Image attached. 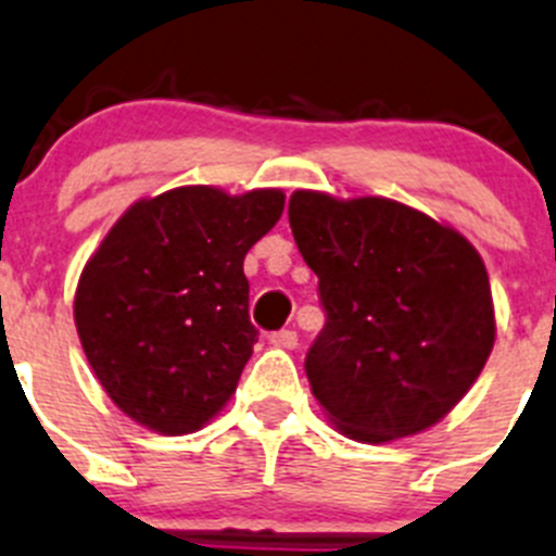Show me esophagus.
Wrapping results in <instances>:
<instances>
[{
	"instance_id": "obj_1",
	"label": "esophagus",
	"mask_w": 556,
	"mask_h": 556,
	"mask_svg": "<svg viewBox=\"0 0 556 556\" xmlns=\"http://www.w3.org/2000/svg\"><path fill=\"white\" fill-rule=\"evenodd\" d=\"M271 345H277V349H285V351H293L295 345H299V334H295L293 329H282V331H274L271 337Z\"/></svg>"
}]
</instances>
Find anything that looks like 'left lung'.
<instances>
[{
    "mask_svg": "<svg viewBox=\"0 0 556 556\" xmlns=\"http://www.w3.org/2000/svg\"><path fill=\"white\" fill-rule=\"evenodd\" d=\"M288 219L304 263L318 274L326 326L304 367L334 428L383 444L447 417L496 337L477 249L387 197L337 200L299 189Z\"/></svg>",
    "mask_w": 556,
    "mask_h": 556,
    "instance_id": "8db88e82",
    "label": "left lung"
}]
</instances>
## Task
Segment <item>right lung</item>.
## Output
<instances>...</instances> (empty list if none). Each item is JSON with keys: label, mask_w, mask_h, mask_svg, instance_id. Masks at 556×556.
Wrapping results in <instances>:
<instances>
[{"label": "right lung", "mask_w": 556, "mask_h": 556, "mask_svg": "<svg viewBox=\"0 0 556 556\" xmlns=\"http://www.w3.org/2000/svg\"><path fill=\"white\" fill-rule=\"evenodd\" d=\"M285 194L180 186L137 200L79 277L74 320L114 406L164 435L225 408L252 356L243 257L279 222Z\"/></svg>", "instance_id": "obj_1"}]
</instances>
